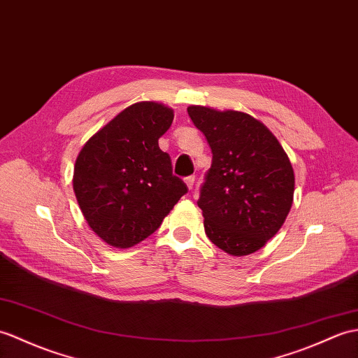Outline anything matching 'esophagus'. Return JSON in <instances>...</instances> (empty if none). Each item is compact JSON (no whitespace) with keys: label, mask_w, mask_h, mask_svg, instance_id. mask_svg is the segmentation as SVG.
I'll list each match as a JSON object with an SVG mask.
<instances>
[{"label":"esophagus","mask_w":358,"mask_h":358,"mask_svg":"<svg viewBox=\"0 0 358 358\" xmlns=\"http://www.w3.org/2000/svg\"><path fill=\"white\" fill-rule=\"evenodd\" d=\"M185 182H186L187 189H189V190H192V187H194V182H195V177H186V178H185Z\"/></svg>","instance_id":"obj_1"}]
</instances>
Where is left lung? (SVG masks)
<instances>
[{"mask_svg": "<svg viewBox=\"0 0 358 358\" xmlns=\"http://www.w3.org/2000/svg\"><path fill=\"white\" fill-rule=\"evenodd\" d=\"M189 117L212 149L199 192L204 230L231 256L259 250L292 209L294 171L273 132L250 114L190 105Z\"/></svg>", "mask_w": 358, "mask_h": 358, "instance_id": "left-lung-1", "label": "left lung"}]
</instances>
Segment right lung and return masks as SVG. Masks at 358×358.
Wrapping results in <instances>:
<instances>
[{"instance_id":"right-lung-1","label":"right lung","mask_w":358,"mask_h":358,"mask_svg":"<svg viewBox=\"0 0 358 358\" xmlns=\"http://www.w3.org/2000/svg\"><path fill=\"white\" fill-rule=\"evenodd\" d=\"M172 120L163 103H132L82 146L73 189L88 226L108 245L141 243L187 192L159 146Z\"/></svg>"}]
</instances>
